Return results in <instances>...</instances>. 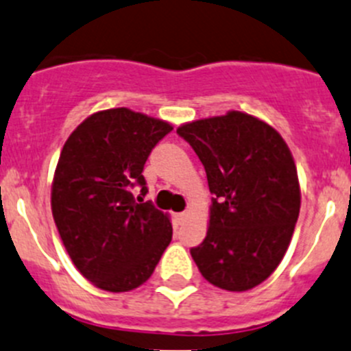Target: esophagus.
I'll return each mask as SVG.
<instances>
[{"label": "esophagus", "instance_id": "esophagus-1", "mask_svg": "<svg viewBox=\"0 0 351 351\" xmlns=\"http://www.w3.org/2000/svg\"><path fill=\"white\" fill-rule=\"evenodd\" d=\"M186 219H189V213H178V214H175V223H176V224H183Z\"/></svg>", "mask_w": 351, "mask_h": 351}]
</instances>
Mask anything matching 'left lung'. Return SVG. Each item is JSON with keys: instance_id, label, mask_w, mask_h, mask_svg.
Returning <instances> with one entry per match:
<instances>
[{"instance_id": "8db88e82", "label": "left lung", "mask_w": 351, "mask_h": 351, "mask_svg": "<svg viewBox=\"0 0 351 351\" xmlns=\"http://www.w3.org/2000/svg\"><path fill=\"white\" fill-rule=\"evenodd\" d=\"M176 134L199 156L214 193L192 258L214 287L252 290L280 266L300 213L290 147L269 123L234 110L180 125Z\"/></svg>"}]
</instances>
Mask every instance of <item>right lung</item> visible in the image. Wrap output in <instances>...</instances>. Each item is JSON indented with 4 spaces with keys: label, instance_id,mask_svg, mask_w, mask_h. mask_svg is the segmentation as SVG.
<instances>
[{
    "label": "right lung",
    "instance_id": "add662e5",
    "mask_svg": "<svg viewBox=\"0 0 351 351\" xmlns=\"http://www.w3.org/2000/svg\"><path fill=\"white\" fill-rule=\"evenodd\" d=\"M173 130L159 118L128 108L96 111L61 149L51 210L61 241L80 274L94 287L123 293L144 285L169 245V214L135 200L152 147Z\"/></svg>",
    "mask_w": 351,
    "mask_h": 351
}]
</instances>
